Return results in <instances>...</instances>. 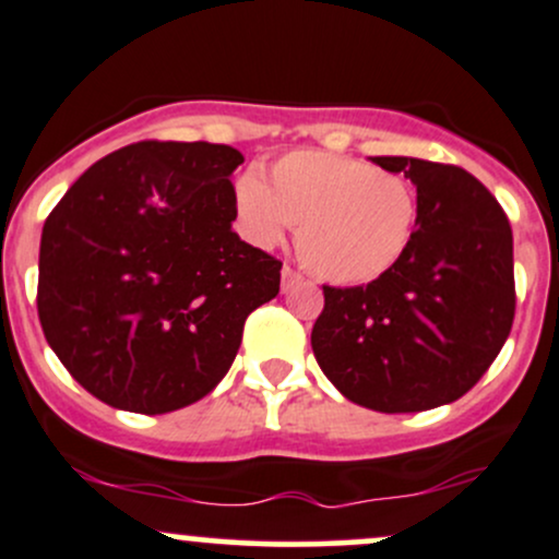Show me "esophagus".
I'll list each match as a JSON object with an SVG mask.
<instances>
[{
    "mask_svg": "<svg viewBox=\"0 0 559 559\" xmlns=\"http://www.w3.org/2000/svg\"><path fill=\"white\" fill-rule=\"evenodd\" d=\"M301 281V275L297 273V271H292V267H284V271H281V286H284V292H288V288H292L294 284H299Z\"/></svg>",
    "mask_w": 559,
    "mask_h": 559,
    "instance_id": "esophagus-1",
    "label": "esophagus"
}]
</instances>
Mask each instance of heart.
Masks as SVG:
<instances>
[{
	"label": "heart",
	"instance_id": "obj_1",
	"mask_svg": "<svg viewBox=\"0 0 559 559\" xmlns=\"http://www.w3.org/2000/svg\"><path fill=\"white\" fill-rule=\"evenodd\" d=\"M239 230L271 249L297 226L299 258L323 281L342 286L381 278L407 249L415 191L404 178L365 159L331 152H288L271 178L247 170L234 183Z\"/></svg>",
	"mask_w": 559,
	"mask_h": 559
}]
</instances>
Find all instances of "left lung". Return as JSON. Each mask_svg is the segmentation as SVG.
Wrapping results in <instances>:
<instances>
[{
    "instance_id": "left-lung-1",
    "label": "left lung",
    "mask_w": 559,
    "mask_h": 559,
    "mask_svg": "<svg viewBox=\"0 0 559 559\" xmlns=\"http://www.w3.org/2000/svg\"><path fill=\"white\" fill-rule=\"evenodd\" d=\"M418 189L394 267L368 286H323L312 352L349 402L420 413L471 391L515 318L512 228L478 178L418 157H370Z\"/></svg>"
}]
</instances>
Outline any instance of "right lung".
Returning <instances> with one entry per match:
<instances>
[{
    "instance_id": "obj_1",
    "label": "right lung",
    "mask_w": 559,
    "mask_h": 559,
    "mask_svg": "<svg viewBox=\"0 0 559 559\" xmlns=\"http://www.w3.org/2000/svg\"><path fill=\"white\" fill-rule=\"evenodd\" d=\"M239 150L139 141L102 157L47 217L38 320L68 373L110 407L163 415L210 394L281 262L234 234Z\"/></svg>"
}]
</instances>
